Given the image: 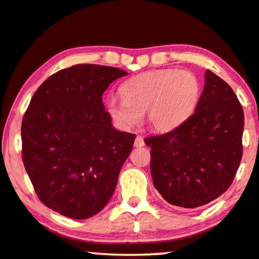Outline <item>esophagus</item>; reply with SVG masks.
Here are the masks:
<instances>
[{
  "instance_id": "34e87169",
  "label": "esophagus",
  "mask_w": 259,
  "mask_h": 259,
  "mask_svg": "<svg viewBox=\"0 0 259 259\" xmlns=\"http://www.w3.org/2000/svg\"><path fill=\"white\" fill-rule=\"evenodd\" d=\"M134 146L136 148H142L144 146V140L142 136H137L135 139V142H134Z\"/></svg>"
}]
</instances>
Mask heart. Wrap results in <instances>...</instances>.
<instances>
[{"mask_svg":"<svg viewBox=\"0 0 259 259\" xmlns=\"http://www.w3.org/2000/svg\"><path fill=\"white\" fill-rule=\"evenodd\" d=\"M122 98L110 97L109 116L123 129L137 125L146 111L147 123L157 133H169L191 118L199 104L201 84L189 71L156 70L127 79Z\"/></svg>","mask_w":259,"mask_h":259,"instance_id":"obj_1","label":"heart"}]
</instances>
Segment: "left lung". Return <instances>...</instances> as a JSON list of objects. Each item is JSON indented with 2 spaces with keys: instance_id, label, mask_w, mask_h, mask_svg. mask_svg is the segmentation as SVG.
<instances>
[{
  "instance_id": "1",
  "label": "left lung",
  "mask_w": 259,
  "mask_h": 259,
  "mask_svg": "<svg viewBox=\"0 0 259 259\" xmlns=\"http://www.w3.org/2000/svg\"><path fill=\"white\" fill-rule=\"evenodd\" d=\"M243 108L231 86L206 71L194 115L173 132L144 140L155 188L184 208L204 206L227 191L243 155Z\"/></svg>"
}]
</instances>
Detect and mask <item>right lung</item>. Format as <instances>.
<instances>
[{
  "instance_id": "obj_1",
  "label": "right lung",
  "mask_w": 259,
  "mask_h": 259,
  "mask_svg": "<svg viewBox=\"0 0 259 259\" xmlns=\"http://www.w3.org/2000/svg\"><path fill=\"white\" fill-rule=\"evenodd\" d=\"M127 72L80 64L46 79L21 126L22 160L48 208L88 219L105 207L136 135L113 127L102 96Z\"/></svg>"
}]
</instances>
